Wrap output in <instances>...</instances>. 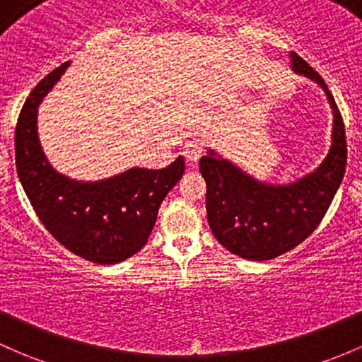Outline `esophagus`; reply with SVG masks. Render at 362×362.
Listing matches in <instances>:
<instances>
[{"label":"esophagus","instance_id":"1","mask_svg":"<svg viewBox=\"0 0 362 362\" xmlns=\"http://www.w3.org/2000/svg\"><path fill=\"white\" fill-rule=\"evenodd\" d=\"M184 156L189 163H197L203 156V144L201 140H189L184 147Z\"/></svg>","mask_w":362,"mask_h":362}]
</instances>
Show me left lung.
<instances>
[{
  "label": "left lung",
  "instance_id": "obj_1",
  "mask_svg": "<svg viewBox=\"0 0 362 362\" xmlns=\"http://www.w3.org/2000/svg\"><path fill=\"white\" fill-rule=\"evenodd\" d=\"M295 74L312 79L326 93L333 114L332 146L314 170L288 184L258 180L206 149L199 171L206 180V215L216 241L246 260H272L314 232L340 187L347 163L345 128L326 83L302 57L290 53Z\"/></svg>",
  "mask_w": 362,
  "mask_h": 362
}]
</instances>
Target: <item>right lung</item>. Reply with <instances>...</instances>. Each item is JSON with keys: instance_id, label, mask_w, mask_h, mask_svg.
<instances>
[{"instance_id": "obj_1", "label": "right lung", "mask_w": 362, "mask_h": 362, "mask_svg": "<svg viewBox=\"0 0 362 362\" xmlns=\"http://www.w3.org/2000/svg\"><path fill=\"white\" fill-rule=\"evenodd\" d=\"M71 62L41 79L15 128V165L37 218L78 257L112 265L133 257L149 239L159 206L185 170L178 156L161 170L133 166L102 180H76L48 161L37 135V107Z\"/></svg>"}]
</instances>
